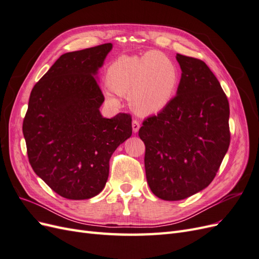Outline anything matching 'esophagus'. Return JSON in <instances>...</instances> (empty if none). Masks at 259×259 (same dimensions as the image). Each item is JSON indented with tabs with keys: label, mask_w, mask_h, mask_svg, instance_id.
I'll return each instance as SVG.
<instances>
[{
	"label": "esophagus",
	"mask_w": 259,
	"mask_h": 259,
	"mask_svg": "<svg viewBox=\"0 0 259 259\" xmlns=\"http://www.w3.org/2000/svg\"><path fill=\"white\" fill-rule=\"evenodd\" d=\"M132 127H133V132H134V133H137V132L139 131L140 124H139V122H138L136 119L133 120V122H132Z\"/></svg>",
	"instance_id": "obj_1"
}]
</instances>
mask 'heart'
I'll use <instances>...</instances> for the list:
<instances>
[{
  "label": "heart",
  "instance_id": "1",
  "mask_svg": "<svg viewBox=\"0 0 259 259\" xmlns=\"http://www.w3.org/2000/svg\"><path fill=\"white\" fill-rule=\"evenodd\" d=\"M175 64L159 52H149L142 57L121 56L109 66L108 99L115 94L128 95L132 108L139 114L158 113L174 98L178 85Z\"/></svg>",
  "mask_w": 259,
  "mask_h": 259
}]
</instances>
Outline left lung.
<instances>
[{
  "label": "left lung",
  "instance_id": "1",
  "mask_svg": "<svg viewBox=\"0 0 259 259\" xmlns=\"http://www.w3.org/2000/svg\"><path fill=\"white\" fill-rule=\"evenodd\" d=\"M176 59L183 71L177 95L138 132L148 185L166 201L206 188L230 145L229 103L216 76L201 59L180 54Z\"/></svg>",
  "mask_w": 259,
  "mask_h": 259
}]
</instances>
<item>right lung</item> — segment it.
Here are the masks:
<instances>
[{"mask_svg": "<svg viewBox=\"0 0 259 259\" xmlns=\"http://www.w3.org/2000/svg\"><path fill=\"white\" fill-rule=\"evenodd\" d=\"M106 43L66 53L30 94L22 123L31 167L53 191L70 200L95 197L107 183L109 161L132 135V116L105 119L96 77L111 51Z\"/></svg>", "mask_w": 259, "mask_h": 259, "instance_id": "obj_1", "label": "right lung"}]
</instances>
